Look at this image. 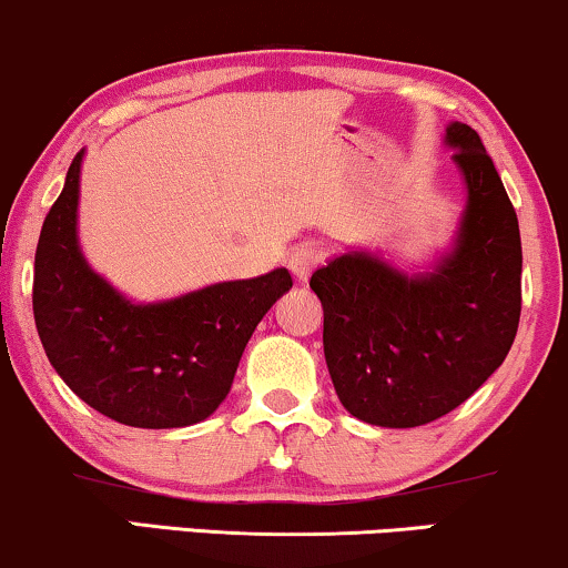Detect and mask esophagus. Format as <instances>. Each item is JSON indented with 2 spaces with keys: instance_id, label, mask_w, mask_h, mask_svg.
Listing matches in <instances>:
<instances>
[{
  "instance_id": "obj_1",
  "label": "esophagus",
  "mask_w": 568,
  "mask_h": 568,
  "mask_svg": "<svg viewBox=\"0 0 568 568\" xmlns=\"http://www.w3.org/2000/svg\"><path fill=\"white\" fill-rule=\"evenodd\" d=\"M320 262H322V251L317 246H312V243H304V246L293 248L288 256V267L293 275H296L298 283H306L308 275H312Z\"/></svg>"
}]
</instances>
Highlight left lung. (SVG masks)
Returning <instances> with one entry per match:
<instances>
[{
    "instance_id": "obj_1",
    "label": "left lung",
    "mask_w": 568,
    "mask_h": 568,
    "mask_svg": "<svg viewBox=\"0 0 568 568\" xmlns=\"http://www.w3.org/2000/svg\"><path fill=\"white\" fill-rule=\"evenodd\" d=\"M445 146L466 183L454 248L406 275L369 251L335 256L308 280L325 312V358L348 414L419 427L462 406L511 348L521 314L519 220L483 139L464 123Z\"/></svg>"
}]
</instances>
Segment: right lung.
<instances>
[{
  "mask_svg": "<svg viewBox=\"0 0 568 568\" xmlns=\"http://www.w3.org/2000/svg\"><path fill=\"white\" fill-rule=\"evenodd\" d=\"M81 162L78 152L36 246L33 317L49 362L78 398L120 425H196L231 393L243 348L291 291V272L277 267L133 304L89 267L78 246Z\"/></svg>",
  "mask_w": 568,
  "mask_h": 568,
  "instance_id": "add662e5",
  "label": "right lung"
}]
</instances>
